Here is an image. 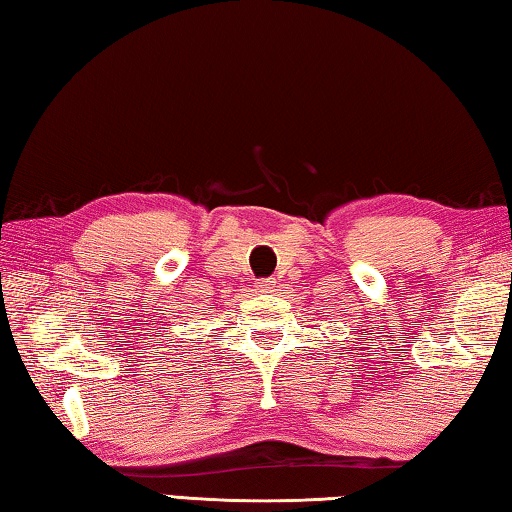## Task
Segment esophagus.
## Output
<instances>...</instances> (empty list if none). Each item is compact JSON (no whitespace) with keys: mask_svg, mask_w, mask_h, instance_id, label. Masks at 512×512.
<instances>
[{"mask_svg":"<svg viewBox=\"0 0 512 512\" xmlns=\"http://www.w3.org/2000/svg\"><path fill=\"white\" fill-rule=\"evenodd\" d=\"M275 287V280H262L257 284V289L262 291V293H271V289Z\"/></svg>","mask_w":512,"mask_h":512,"instance_id":"34e87169","label":"esophagus"}]
</instances>
